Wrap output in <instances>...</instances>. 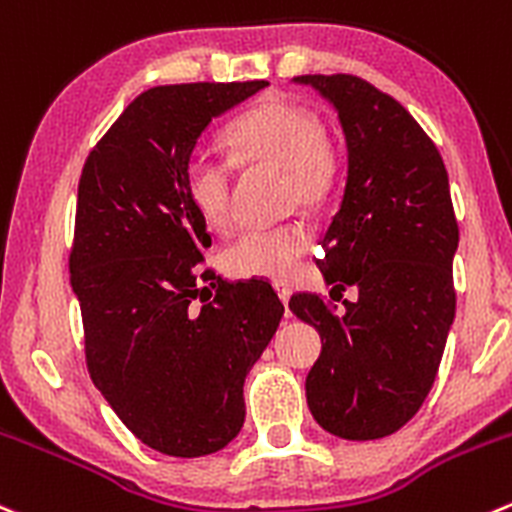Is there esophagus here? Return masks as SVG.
<instances>
[{
  "instance_id": "1",
  "label": "esophagus",
  "mask_w": 512,
  "mask_h": 512,
  "mask_svg": "<svg viewBox=\"0 0 512 512\" xmlns=\"http://www.w3.org/2000/svg\"><path fill=\"white\" fill-rule=\"evenodd\" d=\"M275 290H277V295H280V300L287 305V302H290V295H292V287L285 285V282H277Z\"/></svg>"
}]
</instances>
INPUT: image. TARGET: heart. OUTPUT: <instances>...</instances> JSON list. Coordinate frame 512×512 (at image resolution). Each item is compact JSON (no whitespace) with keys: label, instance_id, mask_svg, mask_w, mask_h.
<instances>
[{"label":"heart","instance_id":"b5f03b06","mask_svg":"<svg viewBox=\"0 0 512 512\" xmlns=\"http://www.w3.org/2000/svg\"><path fill=\"white\" fill-rule=\"evenodd\" d=\"M227 142L240 165H275L287 172V197L317 207L335 187V157L325 145V127L310 109L292 102H265L230 124ZM185 190L197 215L215 230L230 222L232 162L195 152L185 165ZM310 247L300 222L250 227L225 250V270L235 277L287 280Z\"/></svg>","mask_w":512,"mask_h":512}]
</instances>
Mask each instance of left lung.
I'll use <instances>...</instances> for the list:
<instances>
[{
    "label": "left lung",
    "instance_id": "obj_1",
    "mask_svg": "<svg viewBox=\"0 0 512 512\" xmlns=\"http://www.w3.org/2000/svg\"><path fill=\"white\" fill-rule=\"evenodd\" d=\"M337 109L347 182L317 267L346 312L317 292L290 310L317 327L322 352L305 380L312 418L345 440L403 428L428 398L455 317L458 220L443 157L408 109L352 74H302Z\"/></svg>",
    "mask_w": 512,
    "mask_h": 512
}]
</instances>
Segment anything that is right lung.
<instances>
[{
  "label": "right lung",
  "instance_id": "1",
  "mask_svg": "<svg viewBox=\"0 0 512 512\" xmlns=\"http://www.w3.org/2000/svg\"><path fill=\"white\" fill-rule=\"evenodd\" d=\"M265 87L147 89L79 177L69 280L89 377L137 440L175 458L210 455L240 433L242 385L285 312L270 282L222 280L202 265L212 237L185 190L212 117Z\"/></svg>",
  "mask_w": 512,
  "mask_h": 512
}]
</instances>
